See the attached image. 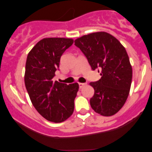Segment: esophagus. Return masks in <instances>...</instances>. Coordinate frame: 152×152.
I'll list each match as a JSON object with an SVG mask.
<instances>
[{"label":"esophagus","mask_w":152,"mask_h":152,"mask_svg":"<svg viewBox=\"0 0 152 152\" xmlns=\"http://www.w3.org/2000/svg\"><path fill=\"white\" fill-rule=\"evenodd\" d=\"M85 85H86V83H78V86H79L80 88H83V87Z\"/></svg>","instance_id":"1"}]
</instances>
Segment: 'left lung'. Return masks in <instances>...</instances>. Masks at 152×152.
I'll return each mask as SVG.
<instances>
[{"instance_id": "obj_1", "label": "left lung", "mask_w": 152, "mask_h": 152, "mask_svg": "<svg viewBox=\"0 0 152 152\" xmlns=\"http://www.w3.org/2000/svg\"><path fill=\"white\" fill-rule=\"evenodd\" d=\"M84 54L92 70L101 73L99 81L91 82L94 95L91 108L105 116L114 115L124 105L132 84V68L125 48L106 32H96L74 41Z\"/></svg>"}]
</instances>
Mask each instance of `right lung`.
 Masks as SVG:
<instances>
[{
	"instance_id": "right-lung-1",
	"label": "right lung",
	"mask_w": 152,
	"mask_h": 152,
	"mask_svg": "<svg viewBox=\"0 0 152 152\" xmlns=\"http://www.w3.org/2000/svg\"><path fill=\"white\" fill-rule=\"evenodd\" d=\"M74 43L65 38H43L28 54L25 85L31 102L43 117L60 123L72 115L77 83L67 85L53 81L62 54Z\"/></svg>"
}]
</instances>
